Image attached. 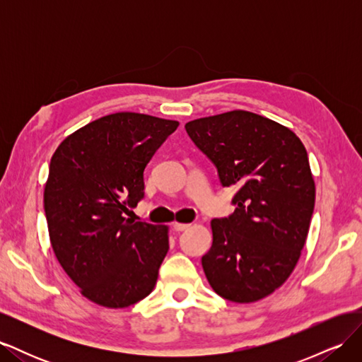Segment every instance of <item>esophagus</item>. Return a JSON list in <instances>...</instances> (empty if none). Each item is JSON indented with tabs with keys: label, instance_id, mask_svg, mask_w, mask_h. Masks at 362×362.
I'll list each match as a JSON object with an SVG mask.
<instances>
[{
	"label": "esophagus",
	"instance_id": "esophagus-1",
	"mask_svg": "<svg viewBox=\"0 0 362 362\" xmlns=\"http://www.w3.org/2000/svg\"><path fill=\"white\" fill-rule=\"evenodd\" d=\"M190 225L189 223H180V222H175L173 225H172V228L175 229V231H184V229H187Z\"/></svg>",
	"mask_w": 362,
	"mask_h": 362
}]
</instances>
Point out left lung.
Wrapping results in <instances>:
<instances>
[{
  "label": "left lung",
  "mask_w": 362,
  "mask_h": 362,
  "mask_svg": "<svg viewBox=\"0 0 362 362\" xmlns=\"http://www.w3.org/2000/svg\"><path fill=\"white\" fill-rule=\"evenodd\" d=\"M223 187H237L235 211L211 221L205 276L223 299L249 303L281 287L300 257L315 202L308 154L291 129L234 110L185 124Z\"/></svg>",
  "instance_id": "obj_1"
}]
</instances>
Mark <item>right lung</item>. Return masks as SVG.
<instances>
[{"instance_id":"1","label":"right lung","mask_w":362,"mask_h":362,"mask_svg":"<svg viewBox=\"0 0 362 362\" xmlns=\"http://www.w3.org/2000/svg\"><path fill=\"white\" fill-rule=\"evenodd\" d=\"M178 125L115 113L75 131L54 152L43 193L51 246L98 305L125 308L156 287L169 250L168 226L125 216L145 198L146 164Z\"/></svg>"}]
</instances>
